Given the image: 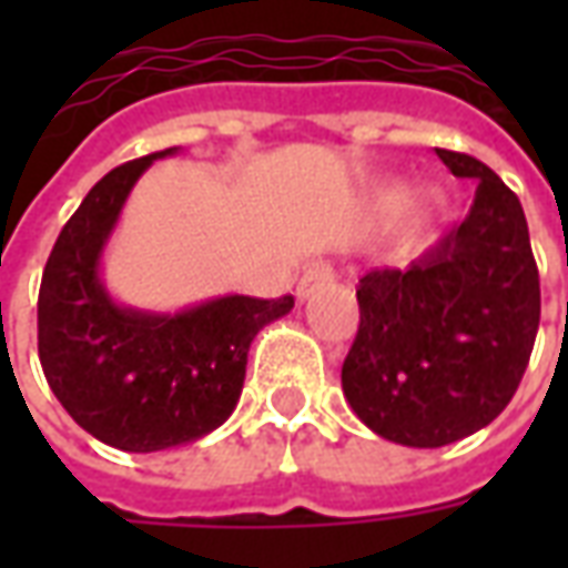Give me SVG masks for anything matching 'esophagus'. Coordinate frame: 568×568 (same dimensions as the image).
I'll return each mask as SVG.
<instances>
[{"label":"esophagus","mask_w":568,"mask_h":568,"mask_svg":"<svg viewBox=\"0 0 568 568\" xmlns=\"http://www.w3.org/2000/svg\"><path fill=\"white\" fill-rule=\"evenodd\" d=\"M334 280V264L325 258L310 261L307 267H304V276H301V283H297V297L304 301L313 292H320L322 285H328Z\"/></svg>","instance_id":"esophagus-1"}]
</instances>
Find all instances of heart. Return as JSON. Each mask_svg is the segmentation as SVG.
<instances>
[{
    "instance_id": "b5f03b06",
    "label": "heart",
    "mask_w": 568,
    "mask_h": 568,
    "mask_svg": "<svg viewBox=\"0 0 568 568\" xmlns=\"http://www.w3.org/2000/svg\"><path fill=\"white\" fill-rule=\"evenodd\" d=\"M386 194H389L393 200H398L402 194H405V187L393 185L389 191H386ZM410 210H414V215H417V222H428V219H435V215L444 210V191L435 185L417 187V191L410 194Z\"/></svg>"
}]
</instances>
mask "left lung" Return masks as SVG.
I'll use <instances>...</instances> for the list:
<instances>
[{
	"label": "left lung",
	"mask_w": 568,
	"mask_h": 568,
	"mask_svg": "<svg viewBox=\"0 0 568 568\" xmlns=\"http://www.w3.org/2000/svg\"><path fill=\"white\" fill-rule=\"evenodd\" d=\"M475 203L407 271L358 280V334L341 383L356 417L405 447L489 426L524 381L541 292L520 200L471 154L435 149Z\"/></svg>",
	"instance_id": "8db88e82"
}]
</instances>
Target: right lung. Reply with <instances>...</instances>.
Wrapping results in <instances>:
<instances>
[{
    "label": "right lung",
    "instance_id": "right-lung-1",
    "mask_svg": "<svg viewBox=\"0 0 568 568\" xmlns=\"http://www.w3.org/2000/svg\"><path fill=\"white\" fill-rule=\"evenodd\" d=\"M163 149L105 173L63 224L39 288V358L57 402L93 438L154 453L210 435L234 414L255 334L295 297L224 295L179 313L118 304L100 276L121 210Z\"/></svg>",
    "mask_w": 568,
    "mask_h": 568
}]
</instances>
